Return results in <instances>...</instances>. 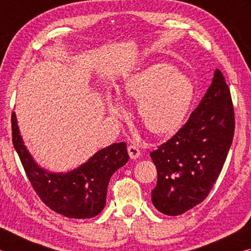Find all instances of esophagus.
I'll use <instances>...</instances> for the list:
<instances>
[{
  "label": "esophagus",
  "instance_id": "1",
  "mask_svg": "<svg viewBox=\"0 0 251 251\" xmlns=\"http://www.w3.org/2000/svg\"><path fill=\"white\" fill-rule=\"evenodd\" d=\"M127 151H128V155L131 159H137L141 156V151H139V148L136 145L128 146Z\"/></svg>",
  "mask_w": 251,
  "mask_h": 251
}]
</instances>
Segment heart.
<instances>
[{
    "mask_svg": "<svg viewBox=\"0 0 251 251\" xmlns=\"http://www.w3.org/2000/svg\"><path fill=\"white\" fill-rule=\"evenodd\" d=\"M195 96L189 77L175 67L156 63L130 74L118 90V96L108 95L105 103L109 114L124 118L123 100L137 104V115L143 128L157 137L175 134L184 124Z\"/></svg>",
    "mask_w": 251,
    "mask_h": 251,
    "instance_id": "b5f03b06",
    "label": "heart"
}]
</instances>
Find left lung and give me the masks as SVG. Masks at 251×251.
I'll use <instances>...</instances> for the list:
<instances>
[{
    "instance_id": "1",
    "label": "left lung",
    "mask_w": 251,
    "mask_h": 251,
    "mask_svg": "<svg viewBox=\"0 0 251 251\" xmlns=\"http://www.w3.org/2000/svg\"><path fill=\"white\" fill-rule=\"evenodd\" d=\"M235 133L229 87L215 71L211 85L186 124L151 157L157 169L151 201L157 210L178 216L205 199L222 172Z\"/></svg>"
}]
</instances>
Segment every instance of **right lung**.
I'll list each match as a JSON object with an SVG mask.
<instances>
[{
    "instance_id": "obj_1",
    "label": "right lung",
    "mask_w": 251,
    "mask_h": 251,
    "mask_svg": "<svg viewBox=\"0 0 251 251\" xmlns=\"http://www.w3.org/2000/svg\"><path fill=\"white\" fill-rule=\"evenodd\" d=\"M12 141L28 180L41 201L57 214L75 219L93 218L104 209L110 177L128 161L126 144L115 143L67 173L40 167L25 147L15 113L12 114Z\"/></svg>"
}]
</instances>
